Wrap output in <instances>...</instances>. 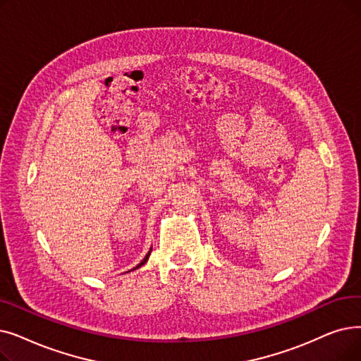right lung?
<instances>
[{
  "label": "right lung",
  "instance_id": "right-lung-1",
  "mask_svg": "<svg viewBox=\"0 0 361 361\" xmlns=\"http://www.w3.org/2000/svg\"><path fill=\"white\" fill-rule=\"evenodd\" d=\"M150 252H152V247H150V250H149V254H147V255L145 257V259H143L142 262H140V264L137 265V267H135V269H133V270H137V269H140V267H142V265H143V264H146V262H147V259H149V257H150Z\"/></svg>",
  "mask_w": 361,
  "mask_h": 361
}]
</instances>
